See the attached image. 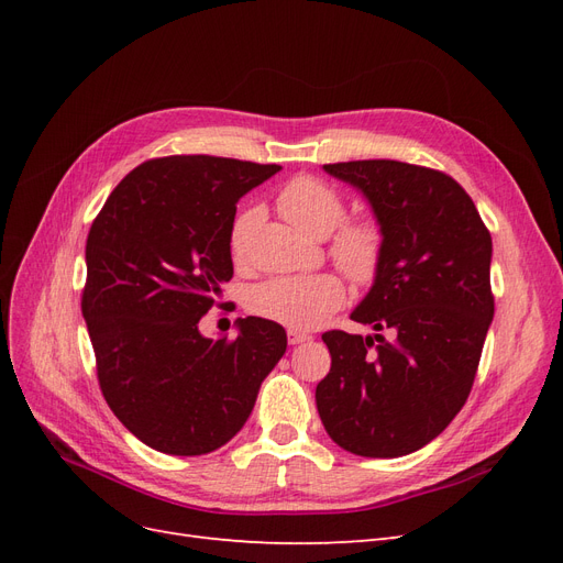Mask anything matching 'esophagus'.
<instances>
[{
    "instance_id": "34e87169",
    "label": "esophagus",
    "mask_w": 563,
    "mask_h": 563,
    "mask_svg": "<svg viewBox=\"0 0 563 563\" xmlns=\"http://www.w3.org/2000/svg\"><path fill=\"white\" fill-rule=\"evenodd\" d=\"M288 335V345H302V343H310L312 340V335H308V333H300V331H288L286 333Z\"/></svg>"
}]
</instances>
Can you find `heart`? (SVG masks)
<instances>
[{
  "mask_svg": "<svg viewBox=\"0 0 563 563\" xmlns=\"http://www.w3.org/2000/svg\"><path fill=\"white\" fill-rule=\"evenodd\" d=\"M277 209L300 232L327 236L343 220L345 203L329 183L314 176H298L282 187ZM258 209H246L236 216L230 230V253L234 261L244 258L249 232L258 225ZM331 255L354 282L366 284L376 277L383 261V232L371 220H350L335 232ZM343 302L345 284L333 272L275 277L253 286L249 294V308L255 314L296 331L321 327Z\"/></svg>",
  "mask_w": 563,
  "mask_h": 563,
  "instance_id": "b5f03b06",
  "label": "heart"
}]
</instances>
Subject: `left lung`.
<instances>
[{"mask_svg": "<svg viewBox=\"0 0 563 563\" xmlns=\"http://www.w3.org/2000/svg\"><path fill=\"white\" fill-rule=\"evenodd\" d=\"M323 172L362 192L383 232L380 267L350 317L395 338L323 333L331 371L317 411L340 449L408 455L467 401L493 321L490 234L470 195L434 168L364 159Z\"/></svg>", "mask_w": 563, "mask_h": 563, "instance_id": "left-lung-1", "label": "left lung"}]
</instances>
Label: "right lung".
<instances>
[{
    "label": "right lung",
    "mask_w": 563,
    "mask_h": 563,
    "mask_svg": "<svg viewBox=\"0 0 563 563\" xmlns=\"http://www.w3.org/2000/svg\"><path fill=\"white\" fill-rule=\"evenodd\" d=\"M282 166L209 155L150 159L119 183L89 230L81 314L112 413L150 449L203 455L244 428L286 352L277 321L201 335L232 279L236 201Z\"/></svg>",
    "instance_id": "add662e5"
}]
</instances>
